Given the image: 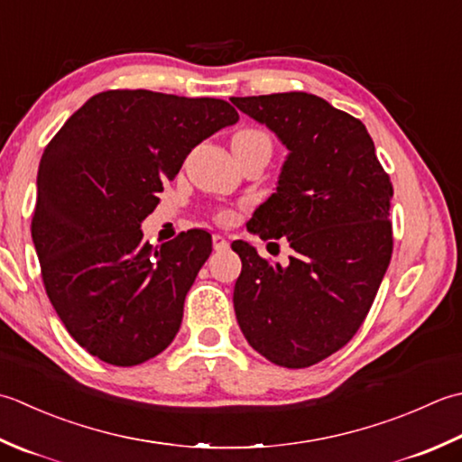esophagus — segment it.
Listing matches in <instances>:
<instances>
[{"instance_id": "34e87169", "label": "esophagus", "mask_w": 462, "mask_h": 462, "mask_svg": "<svg viewBox=\"0 0 462 462\" xmlns=\"http://www.w3.org/2000/svg\"><path fill=\"white\" fill-rule=\"evenodd\" d=\"M213 249H215V251L229 249V239L223 237V235H219V233H215V235H213Z\"/></svg>"}]
</instances>
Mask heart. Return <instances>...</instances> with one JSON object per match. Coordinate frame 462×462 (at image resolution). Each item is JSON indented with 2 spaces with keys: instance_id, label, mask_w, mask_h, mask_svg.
Instances as JSON below:
<instances>
[{
  "instance_id": "b5f03b06",
  "label": "heart",
  "mask_w": 462,
  "mask_h": 462,
  "mask_svg": "<svg viewBox=\"0 0 462 462\" xmlns=\"http://www.w3.org/2000/svg\"><path fill=\"white\" fill-rule=\"evenodd\" d=\"M257 137L269 139L265 131H261V129H241L239 134L233 135V139H257ZM219 219H229V213H219Z\"/></svg>"
}]
</instances>
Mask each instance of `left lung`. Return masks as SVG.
I'll use <instances>...</instances> for the list:
<instances>
[{
	"label": "left lung",
	"mask_w": 462,
	"mask_h": 462,
	"mask_svg": "<svg viewBox=\"0 0 462 462\" xmlns=\"http://www.w3.org/2000/svg\"><path fill=\"white\" fill-rule=\"evenodd\" d=\"M231 103L289 149L277 193L247 231L287 237L295 251L281 267L233 241L243 263L235 315L265 359L305 369L349 343L369 313L393 255V185L366 127L325 99L289 91Z\"/></svg>",
	"instance_id": "1"
}]
</instances>
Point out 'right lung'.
<instances>
[{
	"label": "right lung",
	"instance_id": "right-lung-1",
	"mask_svg": "<svg viewBox=\"0 0 462 462\" xmlns=\"http://www.w3.org/2000/svg\"><path fill=\"white\" fill-rule=\"evenodd\" d=\"M237 121L223 99L111 89L47 143L32 237L47 297L89 355L134 366L171 345L211 235L191 229L152 247L141 221L191 149Z\"/></svg>",
	"mask_w": 462,
	"mask_h": 462
}]
</instances>
